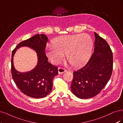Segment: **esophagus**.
<instances>
[{"instance_id":"esophagus-1","label":"esophagus","mask_w":123,"mask_h":123,"mask_svg":"<svg viewBox=\"0 0 123 123\" xmlns=\"http://www.w3.org/2000/svg\"><path fill=\"white\" fill-rule=\"evenodd\" d=\"M66 69L61 68V67H59L58 69V73L59 74H63L65 72H66Z\"/></svg>"}]
</instances>
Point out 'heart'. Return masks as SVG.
Segmentation results:
<instances>
[{"mask_svg": "<svg viewBox=\"0 0 123 123\" xmlns=\"http://www.w3.org/2000/svg\"><path fill=\"white\" fill-rule=\"evenodd\" d=\"M93 40L87 34L66 35L57 38L53 45L47 47L45 54L53 64H58L64 58L72 65H84L92 54Z\"/></svg>", "mask_w": 123, "mask_h": 123, "instance_id": "obj_1", "label": "heart"}]
</instances>
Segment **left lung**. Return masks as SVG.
<instances>
[{
  "mask_svg": "<svg viewBox=\"0 0 123 123\" xmlns=\"http://www.w3.org/2000/svg\"><path fill=\"white\" fill-rule=\"evenodd\" d=\"M94 49L88 63L74 72L73 93L80 98L96 96L109 81L113 68L112 52L103 38L94 32Z\"/></svg>",
  "mask_w": 123,
  "mask_h": 123,
  "instance_id": "1",
  "label": "left lung"
}]
</instances>
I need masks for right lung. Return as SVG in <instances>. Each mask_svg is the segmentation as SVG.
Instances as JSON below:
<instances>
[{
    "mask_svg": "<svg viewBox=\"0 0 123 123\" xmlns=\"http://www.w3.org/2000/svg\"><path fill=\"white\" fill-rule=\"evenodd\" d=\"M48 38L44 34H37L20 42L13 50L11 59V72L13 80L21 92L34 98L46 97L51 91L54 77L58 74L57 67L47 60L45 49ZM26 46L37 53L38 63L35 68L29 72L21 73L15 69L13 57L17 49Z\"/></svg>",
    "mask_w": 123,
    "mask_h": 123,
    "instance_id": "right-lung-1",
    "label": "right lung"
}]
</instances>
